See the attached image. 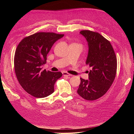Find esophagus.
<instances>
[{
  "mask_svg": "<svg viewBox=\"0 0 134 134\" xmlns=\"http://www.w3.org/2000/svg\"><path fill=\"white\" fill-rule=\"evenodd\" d=\"M63 75L64 76H71V74L68 73V72H63Z\"/></svg>",
  "mask_w": 134,
  "mask_h": 134,
  "instance_id": "1",
  "label": "esophagus"
}]
</instances>
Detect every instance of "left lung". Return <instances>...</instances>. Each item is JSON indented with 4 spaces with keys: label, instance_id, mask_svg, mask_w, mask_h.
I'll use <instances>...</instances> for the list:
<instances>
[{
    "label": "left lung",
    "instance_id": "left-lung-1",
    "mask_svg": "<svg viewBox=\"0 0 134 134\" xmlns=\"http://www.w3.org/2000/svg\"><path fill=\"white\" fill-rule=\"evenodd\" d=\"M80 34L88 45L86 64L92 69L89 80L80 78L77 93L84 99L93 100L103 96L114 81L117 70V58L111 43L97 32L83 30Z\"/></svg>",
    "mask_w": 134,
    "mask_h": 134
}]
</instances>
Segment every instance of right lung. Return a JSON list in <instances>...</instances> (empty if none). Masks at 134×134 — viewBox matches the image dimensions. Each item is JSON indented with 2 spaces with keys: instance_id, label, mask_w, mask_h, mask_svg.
<instances>
[{
  "instance_id": "1",
  "label": "right lung",
  "mask_w": 134,
  "mask_h": 134,
  "mask_svg": "<svg viewBox=\"0 0 134 134\" xmlns=\"http://www.w3.org/2000/svg\"><path fill=\"white\" fill-rule=\"evenodd\" d=\"M64 35L38 32L24 38L16 48L14 65L20 85L30 94L44 98L54 92V85L62 76L61 72L42 70L52 45Z\"/></svg>"
}]
</instances>
